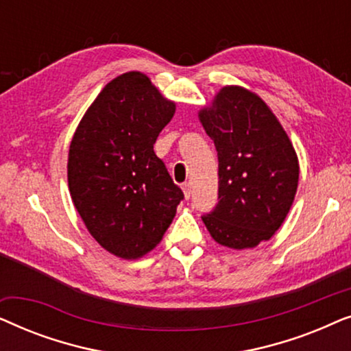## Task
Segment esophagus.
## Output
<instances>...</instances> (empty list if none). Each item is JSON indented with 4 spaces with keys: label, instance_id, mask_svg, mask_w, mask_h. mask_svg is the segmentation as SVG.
<instances>
[{
    "label": "esophagus",
    "instance_id": "1",
    "mask_svg": "<svg viewBox=\"0 0 351 351\" xmlns=\"http://www.w3.org/2000/svg\"><path fill=\"white\" fill-rule=\"evenodd\" d=\"M182 190H184V196H185V199H190V196H191L190 184H184V185H182Z\"/></svg>",
    "mask_w": 351,
    "mask_h": 351
}]
</instances>
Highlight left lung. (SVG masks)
I'll use <instances>...</instances> for the list:
<instances>
[{
	"label": "left lung",
	"instance_id": "8db88e82",
	"mask_svg": "<svg viewBox=\"0 0 351 351\" xmlns=\"http://www.w3.org/2000/svg\"><path fill=\"white\" fill-rule=\"evenodd\" d=\"M219 158V204L203 222L220 246L256 247L285 222L299 185V158L256 93L223 86L198 112Z\"/></svg>",
	"mask_w": 351,
	"mask_h": 351
}]
</instances>
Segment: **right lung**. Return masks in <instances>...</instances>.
Wrapping results in <instances>:
<instances>
[{"label":"right lung","mask_w":351,"mask_h":351,"mask_svg":"<svg viewBox=\"0 0 351 351\" xmlns=\"http://www.w3.org/2000/svg\"><path fill=\"white\" fill-rule=\"evenodd\" d=\"M174 113L176 102L147 75L128 71L100 90L71 138V201L95 241L119 258L153 251L184 199L153 152Z\"/></svg>","instance_id":"obj_1"}]
</instances>
